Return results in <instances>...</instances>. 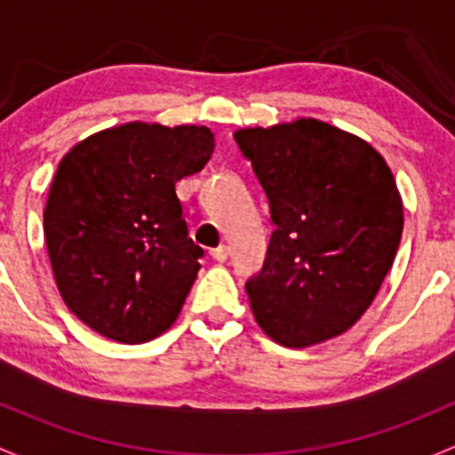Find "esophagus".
Wrapping results in <instances>:
<instances>
[{"label":"esophagus","instance_id":"obj_1","mask_svg":"<svg viewBox=\"0 0 455 455\" xmlns=\"http://www.w3.org/2000/svg\"><path fill=\"white\" fill-rule=\"evenodd\" d=\"M210 256H212V259L217 260V262H226L228 260V247L226 245H219L217 250L210 251Z\"/></svg>","mask_w":455,"mask_h":455}]
</instances>
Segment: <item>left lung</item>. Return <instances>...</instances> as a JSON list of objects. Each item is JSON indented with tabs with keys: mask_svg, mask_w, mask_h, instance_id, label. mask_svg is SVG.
I'll return each instance as SVG.
<instances>
[{
	"mask_svg": "<svg viewBox=\"0 0 455 455\" xmlns=\"http://www.w3.org/2000/svg\"><path fill=\"white\" fill-rule=\"evenodd\" d=\"M269 199L260 274L247 280L265 335L289 348L341 335L366 313L395 262L403 201L381 153L315 118L234 133Z\"/></svg>",
	"mask_w": 455,
	"mask_h": 455,
	"instance_id": "8db88e82",
	"label": "left lung"
}]
</instances>
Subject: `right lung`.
Here are the masks:
<instances>
[{
  "instance_id": "1",
  "label": "right lung",
  "mask_w": 455,
  "mask_h": 455,
  "mask_svg": "<svg viewBox=\"0 0 455 455\" xmlns=\"http://www.w3.org/2000/svg\"><path fill=\"white\" fill-rule=\"evenodd\" d=\"M212 151L208 126L126 123L60 159L44 210L45 247L60 298L89 329L144 344L175 324L204 256L175 184Z\"/></svg>"
}]
</instances>
